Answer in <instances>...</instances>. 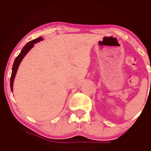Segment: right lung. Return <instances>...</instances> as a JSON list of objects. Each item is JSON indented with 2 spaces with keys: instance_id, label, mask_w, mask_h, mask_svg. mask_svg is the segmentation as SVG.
Segmentation results:
<instances>
[{
  "instance_id": "obj_1",
  "label": "right lung",
  "mask_w": 151,
  "mask_h": 151,
  "mask_svg": "<svg viewBox=\"0 0 151 151\" xmlns=\"http://www.w3.org/2000/svg\"><path fill=\"white\" fill-rule=\"evenodd\" d=\"M40 40H42V38L41 37L37 38V39L33 40H31L29 42H27V44L25 45V47L22 48L21 52L19 54V55L15 58L14 64L13 65V69H12V74H11V77H10V89H11V91H13V81H14V79L15 77V74H16L17 70H18V68L19 67V65H20V62L22 61V60L23 59L24 57L25 56V55L29 52L31 48L33 47L35 43H37L40 42Z\"/></svg>"
}]
</instances>
